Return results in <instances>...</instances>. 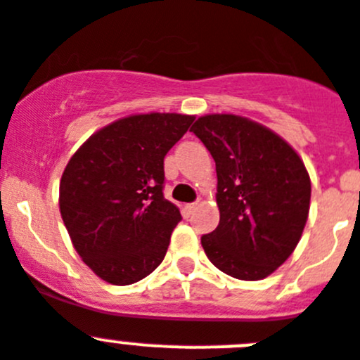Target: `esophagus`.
<instances>
[{
  "label": "esophagus",
  "instance_id": "obj_1",
  "mask_svg": "<svg viewBox=\"0 0 360 360\" xmlns=\"http://www.w3.org/2000/svg\"><path fill=\"white\" fill-rule=\"evenodd\" d=\"M195 210H197V202H191V204H186V206H184V211H186L188 214H191Z\"/></svg>",
  "mask_w": 360,
  "mask_h": 360
}]
</instances>
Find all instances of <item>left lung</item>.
Listing matches in <instances>:
<instances>
[{
    "instance_id": "8db88e82",
    "label": "left lung",
    "mask_w": 360,
    "mask_h": 360,
    "mask_svg": "<svg viewBox=\"0 0 360 360\" xmlns=\"http://www.w3.org/2000/svg\"><path fill=\"white\" fill-rule=\"evenodd\" d=\"M217 163L218 227L200 238L207 259L240 281H261L293 254L311 204L297 150L263 124L210 113L191 126Z\"/></svg>"
}]
</instances>
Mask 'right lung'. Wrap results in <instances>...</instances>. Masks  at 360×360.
<instances>
[{"label":"right lung","mask_w":360,"mask_h":360,"mask_svg":"<svg viewBox=\"0 0 360 360\" xmlns=\"http://www.w3.org/2000/svg\"><path fill=\"white\" fill-rule=\"evenodd\" d=\"M195 115L139 113L101 127L70 156L60 179V214L83 263L113 286L153 274L179 207L163 197V158Z\"/></svg>","instance_id":"right-lung-1"}]
</instances>
